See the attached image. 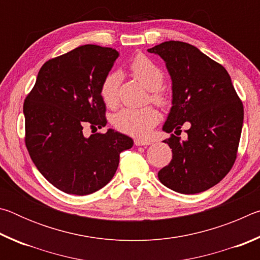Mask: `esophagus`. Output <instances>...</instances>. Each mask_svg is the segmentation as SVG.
I'll return each instance as SVG.
<instances>
[{
  "mask_svg": "<svg viewBox=\"0 0 260 260\" xmlns=\"http://www.w3.org/2000/svg\"><path fill=\"white\" fill-rule=\"evenodd\" d=\"M135 146H150L151 141L150 140H141V139H136L134 141Z\"/></svg>",
  "mask_w": 260,
  "mask_h": 260,
  "instance_id": "1",
  "label": "esophagus"
}]
</instances>
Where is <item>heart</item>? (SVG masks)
<instances>
[{"mask_svg": "<svg viewBox=\"0 0 260 260\" xmlns=\"http://www.w3.org/2000/svg\"><path fill=\"white\" fill-rule=\"evenodd\" d=\"M129 71L149 90V98L158 107L167 104L166 95L160 87L164 82V73L148 58L146 55H136L129 63ZM121 77L118 72H111L105 76L100 87V95L103 103L109 108H114L119 100V86ZM159 117L151 107L142 109L122 108L112 116L114 128L135 138H144L158 124Z\"/></svg>", "mask_w": 260, "mask_h": 260, "instance_id": "b5f03b06", "label": "heart"}]
</instances>
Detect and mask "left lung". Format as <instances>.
<instances>
[{"mask_svg": "<svg viewBox=\"0 0 260 260\" xmlns=\"http://www.w3.org/2000/svg\"><path fill=\"white\" fill-rule=\"evenodd\" d=\"M148 51L165 60L172 79L173 105L162 129L177 135L186 121L191 126L186 141L174 134L164 140L173 155L158 179L181 193L208 190L235 162L243 125L242 101L226 69L196 47L166 41Z\"/></svg>", "mask_w": 260, "mask_h": 260, "instance_id": "left-lung-1", "label": "left lung"}]
</instances>
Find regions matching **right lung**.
<instances>
[{
	"label": "right lung",
	"mask_w": 260,
	"mask_h": 260,
	"mask_svg": "<svg viewBox=\"0 0 260 260\" xmlns=\"http://www.w3.org/2000/svg\"><path fill=\"white\" fill-rule=\"evenodd\" d=\"M117 50L85 45L42 65L24 102L25 144L40 173L59 190L88 195L110 182L120 152L133 146L125 134L85 138L82 129L107 125L100 95L102 80L118 58Z\"/></svg>",
	"instance_id": "add662e5"
}]
</instances>
